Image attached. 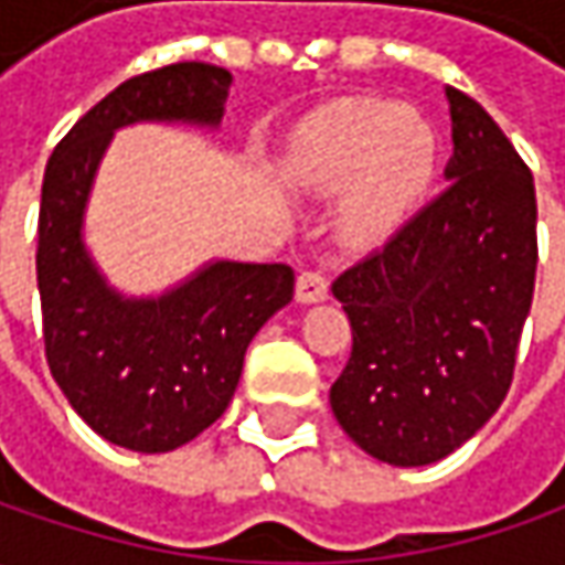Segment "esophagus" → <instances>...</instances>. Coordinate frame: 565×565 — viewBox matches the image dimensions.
<instances>
[{
  "mask_svg": "<svg viewBox=\"0 0 565 565\" xmlns=\"http://www.w3.org/2000/svg\"><path fill=\"white\" fill-rule=\"evenodd\" d=\"M327 276L320 270H301L298 282H295V295L298 301H323L327 298Z\"/></svg>",
  "mask_w": 565,
  "mask_h": 565,
  "instance_id": "1",
  "label": "esophagus"
}]
</instances>
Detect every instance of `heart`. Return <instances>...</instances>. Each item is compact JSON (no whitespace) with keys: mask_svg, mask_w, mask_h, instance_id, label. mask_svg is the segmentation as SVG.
Here are the masks:
<instances>
[{"mask_svg":"<svg viewBox=\"0 0 565 565\" xmlns=\"http://www.w3.org/2000/svg\"><path fill=\"white\" fill-rule=\"evenodd\" d=\"M440 138L418 109L390 99L337 103L301 128L298 166L317 185L349 182L342 228L355 242H383L434 182Z\"/></svg>","mask_w":565,"mask_h":565,"instance_id":"heart-1","label":"heart"}]
</instances>
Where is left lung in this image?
<instances>
[{
    "instance_id": "1",
    "label": "left lung",
    "mask_w": 565,
    "mask_h": 565,
    "mask_svg": "<svg viewBox=\"0 0 565 565\" xmlns=\"http://www.w3.org/2000/svg\"><path fill=\"white\" fill-rule=\"evenodd\" d=\"M446 97V191L333 279L352 323L333 415L402 468L449 456L507 399L537 270L532 169L478 99Z\"/></svg>"
}]
</instances>
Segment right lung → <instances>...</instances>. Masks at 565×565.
I'll use <instances>...</instances> for the list:
<instances>
[{"label":"right lung","instance_id":"right-lung-1","mask_svg":"<svg viewBox=\"0 0 565 565\" xmlns=\"http://www.w3.org/2000/svg\"><path fill=\"white\" fill-rule=\"evenodd\" d=\"M228 81L226 68L206 62L121 81L55 143L43 175L36 286L46 364L77 415L135 452H169L216 422L254 333L292 301V267L228 260L157 301H125L81 245V213L109 135L131 121L213 125Z\"/></svg>","mask_w":565,"mask_h":565}]
</instances>
